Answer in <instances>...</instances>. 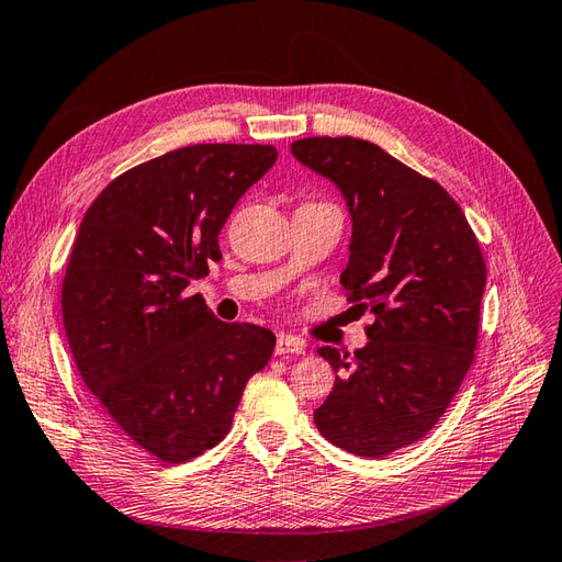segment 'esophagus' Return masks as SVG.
Instances as JSON below:
<instances>
[{
  "mask_svg": "<svg viewBox=\"0 0 562 562\" xmlns=\"http://www.w3.org/2000/svg\"><path fill=\"white\" fill-rule=\"evenodd\" d=\"M274 353L277 356H302V353H307V349H304L300 339H295L291 335H279Z\"/></svg>",
  "mask_w": 562,
  "mask_h": 562,
  "instance_id": "esophagus-1",
  "label": "esophagus"
}]
</instances>
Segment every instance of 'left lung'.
<instances>
[{"instance_id":"left-lung-1","label":"left lung","mask_w":562,"mask_h":562,"mask_svg":"<svg viewBox=\"0 0 562 562\" xmlns=\"http://www.w3.org/2000/svg\"><path fill=\"white\" fill-rule=\"evenodd\" d=\"M293 157L337 184L351 213L342 281L375 314L353 356L321 347L335 372L314 422L333 446L384 457L427 436L462 386L479 345L485 260L459 203L361 138H302Z\"/></svg>"}]
</instances>
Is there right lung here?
<instances>
[{
  "label": "right lung",
  "mask_w": 562,
  "mask_h": 562,
  "mask_svg": "<svg viewBox=\"0 0 562 562\" xmlns=\"http://www.w3.org/2000/svg\"><path fill=\"white\" fill-rule=\"evenodd\" d=\"M274 145L180 147L114 178L83 215L60 304L79 375L135 446L182 464L217 446L277 337L217 321L187 285Z\"/></svg>",
  "instance_id": "obj_1"
}]
</instances>
